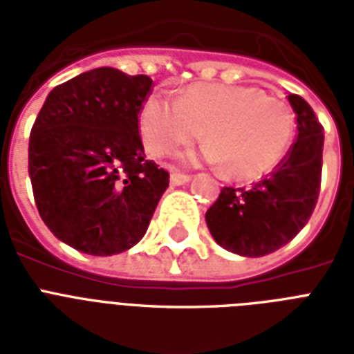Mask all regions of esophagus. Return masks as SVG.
Listing matches in <instances>:
<instances>
[{
	"label": "esophagus",
	"instance_id": "1",
	"mask_svg": "<svg viewBox=\"0 0 354 354\" xmlns=\"http://www.w3.org/2000/svg\"><path fill=\"white\" fill-rule=\"evenodd\" d=\"M191 182V176L189 174H182V172H172L171 174V183L172 185H185V183Z\"/></svg>",
	"mask_w": 354,
	"mask_h": 354
}]
</instances>
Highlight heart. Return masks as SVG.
Listing matches in <instances>:
<instances>
[{"mask_svg": "<svg viewBox=\"0 0 354 354\" xmlns=\"http://www.w3.org/2000/svg\"><path fill=\"white\" fill-rule=\"evenodd\" d=\"M139 136L150 156H163L204 130V160L224 165L236 180H257L279 165L294 138V115L285 101L255 86H187L178 99L150 93L139 108ZM193 154L183 161H194Z\"/></svg>", "mask_w": 354, "mask_h": 354, "instance_id": "obj_1", "label": "heart"}]
</instances>
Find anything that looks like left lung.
<instances>
[{
    "label": "left lung",
    "mask_w": 354,
    "mask_h": 354,
    "mask_svg": "<svg viewBox=\"0 0 354 354\" xmlns=\"http://www.w3.org/2000/svg\"><path fill=\"white\" fill-rule=\"evenodd\" d=\"M297 139L268 176L250 189L224 187L205 213L218 246L242 257H263L301 232L318 202L324 127L303 97L288 95Z\"/></svg>",
    "instance_id": "left-lung-1"
}]
</instances>
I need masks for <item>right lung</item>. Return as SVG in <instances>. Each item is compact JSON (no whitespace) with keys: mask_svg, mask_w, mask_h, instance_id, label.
Returning a JSON list of instances; mask_svg holds the SVG:
<instances>
[{"mask_svg":"<svg viewBox=\"0 0 354 354\" xmlns=\"http://www.w3.org/2000/svg\"><path fill=\"white\" fill-rule=\"evenodd\" d=\"M147 75L97 68L49 91L29 138V178L41 221L58 241L108 257L136 246L169 172L145 160L139 108Z\"/></svg>","mask_w":354,"mask_h":354,"instance_id":"add662e5","label":"right lung"}]
</instances>
